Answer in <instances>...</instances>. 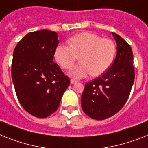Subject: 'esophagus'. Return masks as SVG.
Masks as SVG:
<instances>
[{
	"label": "esophagus",
	"instance_id": "34e87169",
	"mask_svg": "<svg viewBox=\"0 0 148 148\" xmlns=\"http://www.w3.org/2000/svg\"><path fill=\"white\" fill-rule=\"evenodd\" d=\"M77 80H74V79H71V84H74V83H76L77 82Z\"/></svg>",
	"mask_w": 148,
	"mask_h": 148
}]
</instances>
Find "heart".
Instances as JSON below:
<instances>
[{"instance_id": "b5f03b06", "label": "heart", "mask_w": 148, "mask_h": 148, "mask_svg": "<svg viewBox=\"0 0 148 148\" xmlns=\"http://www.w3.org/2000/svg\"><path fill=\"white\" fill-rule=\"evenodd\" d=\"M67 43L69 45H59L56 48L54 58L63 68L69 69L79 57L81 62L70 71L75 78H82L90 74L100 76L114 62L116 46L110 39L90 32H81L70 38Z\"/></svg>"}]
</instances>
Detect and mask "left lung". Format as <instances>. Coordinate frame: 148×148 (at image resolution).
Listing matches in <instances>:
<instances>
[{"instance_id":"left-lung-1","label":"left lung","mask_w":148,"mask_h":148,"mask_svg":"<svg viewBox=\"0 0 148 148\" xmlns=\"http://www.w3.org/2000/svg\"><path fill=\"white\" fill-rule=\"evenodd\" d=\"M112 34L117 43L114 61L102 76L86 84L81 96L82 110L95 120L107 119L124 107L135 77L131 46L121 36Z\"/></svg>"}]
</instances>
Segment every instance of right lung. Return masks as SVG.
Here are the masks:
<instances>
[{
  "mask_svg": "<svg viewBox=\"0 0 148 148\" xmlns=\"http://www.w3.org/2000/svg\"><path fill=\"white\" fill-rule=\"evenodd\" d=\"M59 40L55 31L30 32L13 53L11 77L17 99L24 110L45 118L58 110L69 77L53 62Z\"/></svg>",
  "mask_w": 148,
  "mask_h": 148,
  "instance_id": "1",
  "label": "right lung"
}]
</instances>
